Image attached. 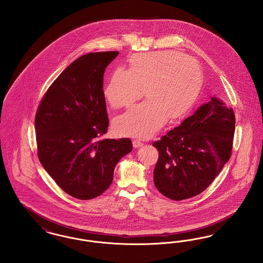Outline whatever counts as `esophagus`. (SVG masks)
Segmentation results:
<instances>
[{
    "mask_svg": "<svg viewBox=\"0 0 263 263\" xmlns=\"http://www.w3.org/2000/svg\"><path fill=\"white\" fill-rule=\"evenodd\" d=\"M132 143H133V147H134V148H139V147L143 146V142H141L140 140H137V139L133 140Z\"/></svg>",
    "mask_w": 263,
    "mask_h": 263,
    "instance_id": "34e87169",
    "label": "esophagus"
}]
</instances>
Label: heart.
Instances as JSON below:
<instances>
[{
    "mask_svg": "<svg viewBox=\"0 0 263 263\" xmlns=\"http://www.w3.org/2000/svg\"><path fill=\"white\" fill-rule=\"evenodd\" d=\"M130 69L116 68L109 77L104 97L114 108L126 107L146 88L148 100L133 105L114 121L121 136L148 138L166 121L187 112L200 88L197 64L176 51L138 53L130 58Z\"/></svg>",
    "mask_w": 263,
    "mask_h": 263,
    "instance_id": "heart-1",
    "label": "heart"
}]
</instances>
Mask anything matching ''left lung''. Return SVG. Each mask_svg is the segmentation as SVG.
<instances>
[{
  "label": "left lung",
  "mask_w": 263,
  "mask_h": 263,
  "mask_svg": "<svg viewBox=\"0 0 263 263\" xmlns=\"http://www.w3.org/2000/svg\"><path fill=\"white\" fill-rule=\"evenodd\" d=\"M235 124L233 108L212 98L154 142L159 152L154 170L157 189L175 201L203 192L231 158Z\"/></svg>",
  "instance_id": "obj_1"
}]
</instances>
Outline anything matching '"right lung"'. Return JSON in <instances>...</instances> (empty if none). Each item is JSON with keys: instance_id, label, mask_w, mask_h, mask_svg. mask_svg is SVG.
<instances>
[{"instance_id": "1", "label": "right lung", "mask_w": 263, "mask_h": 263, "mask_svg": "<svg viewBox=\"0 0 263 263\" xmlns=\"http://www.w3.org/2000/svg\"><path fill=\"white\" fill-rule=\"evenodd\" d=\"M118 54L78 58L51 84L36 110L38 159L57 185L77 199L102 194L112 183L115 165L132 151L129 138H102L109 125L103 75Z\"/></svg>"}]
</instances>
